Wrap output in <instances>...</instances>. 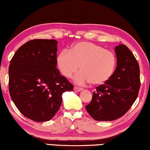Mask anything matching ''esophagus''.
Segmentation results:
<instances>
[{"instance_id":"34e87169","label":"esophagus","mask_w":150,"mask_h":150,"mask_svg":"<svg viewBox=\"0 0 150 150\" xmlns=\"http://www.w3.org/2000/svg\"><path fill=\"white\" fill-rule=\"evenodd\" d=\"M74 90L75 91H77V92H80L82 91V88H79V87H77V86H74Z\"/></svg>"}]
</instances>
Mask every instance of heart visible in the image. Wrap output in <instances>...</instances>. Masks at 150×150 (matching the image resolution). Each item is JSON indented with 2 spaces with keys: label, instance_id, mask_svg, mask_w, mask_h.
Returning a JSON list of instances; mask_svg holds the SVG:
<instances>
[{
  "label": "heart",
  "instance_id": "b5f03b06",
  "mask_svg": "<svg viewBox=\"0 0 150 150\" xmlns=\"http://www.w3.org/2000/svg\"><path fill=\"white\" fill-rule=\"evenodd\" d=\"M116 62L113 52L87 41L74 43L68 51L62 50L56 57L57 67L62 75L71 78L80 68L81 72L76 76L75 81L80 84L90 82L93 85L103 84L109 80Z\"/></svg>",
  "mask_w": 150,
  "mask_h": 150
}]
</instances>
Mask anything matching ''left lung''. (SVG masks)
<instances>
[{
    "mask_svg": "<svg viewBox=\"0 0 150 150\" xmlns=\"http://www.w3.org/2000/svg\"><path fill=\"white\" fill-rule=\"evenodd\" d=\"M117 68L109 80L96 87L91 102L86 106L96 121H111L121 117L130 109L140 88L139 64L126 45L115 48Z\"/></svg>",
    "mask_w": 150,
    "mask_h": 150,
    "instance_id": "1",
    "label": "left lung"
}]
</instances>
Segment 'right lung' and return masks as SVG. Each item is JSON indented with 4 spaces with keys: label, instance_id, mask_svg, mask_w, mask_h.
Returning <instances> with one entry per match:
<instances>
[{
    "label": "right lung",
    "instance_id": "right-lung-1",
    "mask_svg": "<svg viewBox=\"0 0 150 150\" xmlns=\"http://www.w3.org/2000/svg\"><path fill=\"white\" fill-rule=\"evenodd\" d=\"M57 41L33 40L17 50L10 62L8 88L19 111L37 122L52 119L60 108L62 95L73 85L56 68Z\"/></svg>",
    "mask_w": 150,
    "mask_h": 150
}]
</instances>
